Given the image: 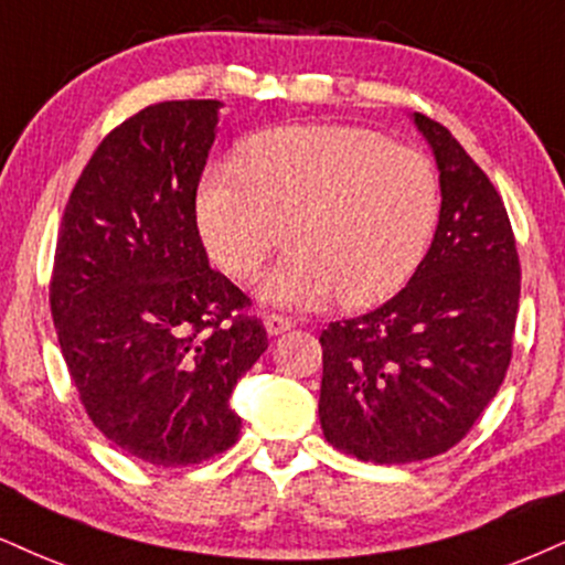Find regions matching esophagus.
Returning a JSON list of instances; mask_svg holds the SVG:
<instances>
[{
  "label": "esophagus",
  "mask_w": 565,
  "mask_h": 565,
  "mask_svg": "<svg viewBox=\"0 0 565 565\" xmlns=\"http://www.w3.org/2000/svg\"><path fill=\"white\" fill-rule=\"evenodd\" d=\"M296 322L290 317H282V315H267L264 317V327H267L269 335H282L285 330H290Z\"/></svg>",
  "instance_id": "esophagus-1"
}]
</instances>
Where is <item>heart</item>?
<instances>
[{
  "instance_id": "1",
  "label": "heart",
  "mask_w": 565,
  "mask_h": 565,
  "mask_svg": "<svg viewBox=\"0 0 565 565\" xmlns=\"http://www.w3.org/2000/svg\"><path fill=\"white\" fill-rule=\"evenodd\" d=\"M440 214L427 154L359 125H282L250 136L241 162L201 175L196 217L209 254L235 280L264 282L269 303L369 306L393 296L422 262Z\"/></svg>"
}]
</instances>
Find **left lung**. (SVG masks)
Masks as SVG:
<instances>
[{
	"label": "left lung",
	"instance_id": "1",
	"mask_svg": "<svg viewBox=\"0 0 565 565\" xmlns=\"http://www.w3.org/2000/svg\"><path fill=\"white\" fill-rule=\"evenodd\" d=\"M414 122L440 170L435 241L398 296L319 335L327 443L372 463L461 443L503 385L516 330L521 264L503 199L445 125Z\"/></svg>",
	"mask_w": 565,
	"mask_h": 565
}]
</instances>
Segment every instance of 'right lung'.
Segmentation results:
<instances>
[{
	"label": "right lung",
	"mask_w": 565,
	"mask_h": 565,
	"mask_svg": "<svg viewBox=\"0 0 565 565\" xmlns=\"http://www.w3.org/2000/svg\"><path fill=\"white\" fill-rule=\"evenodd\" d=\"M214 99L159 102L96 146L70 193L49 303L62 356L96 429L154 466L235 445L238 380L267 351L250 298L209 267L196 188Z\"/></svg>",
	"instance_id": "obj_1"
}]
</instances>
